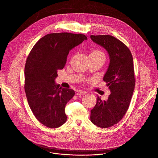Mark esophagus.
Segmentation results:
<instances>
[{
  "label": "esophagus",
  "instance_id": "34e87169",
  "mask_svg": "<svg viewBox=\"0 0 158 158\" xmlns=\"http://www.w3.org/2000/svg\"><path fill=\"white\" fill-rule=\"evenodd\" d=\"M75 94H76V95H81L85 94H86V92H85V91H82V90H76Z\"/></svg>",
  "mask_w": 158,
  "mask_h": 158
}]
</instances>
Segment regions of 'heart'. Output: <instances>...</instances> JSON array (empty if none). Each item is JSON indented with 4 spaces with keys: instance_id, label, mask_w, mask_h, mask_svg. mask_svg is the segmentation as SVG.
Returning a JSON list of instances; mask_svg holds the SVG:
<instances>
[{
    "instance_id": "1",
    "label": "heart",
    "mask_w": 158,
    "mask_h": 158,
    "mask_svg": "<svg viewBox=\"0 0 158 158\" xmlns=\"http://www.w3.org/2000/svg\"><path fill=\"white\" fill-rule=\"evenodd\" d=\"M90 55H92V56H102L105 58V55L103 53V52L99 50H94V51H92L91 53L90 54Z\"/></svg>"
}]
</instances>
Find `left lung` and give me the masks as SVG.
<instances>
[{
	"mask_svg": "<svg viewBox=\"0 0 158 158\" xmlns=\"http://www.w3.org/2000/svg\"><path fill=\"white\" fill-rule=\"evenodd\" d=\"M91 40L106 49L110 63L103 80L111 94L107 100L97 96L90 110V120L96 126L107 128L118 123L126 114L135 85L133 60L128 48L111 35H90Z\"/></svg>",
	"mask_w": 158,
	"mask_h": 158,
	"instance_id": "1",
	"label": "left lung"
}]
</instances>
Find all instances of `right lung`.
<instances>
[{
    "instance_id": "right-lung-1",
    "label": "right lung",
    "mask_w": 158,
    "mask_h": 158,
    "mask_svg": "<svg viewBox=\"0 0 158 158\" xmlns=\"http://www.w3.org/2000/svg\"><path fill=\"white\" fill-rule=\"evenodd\" d=\"M85 40L83 34H48L34 45L25 67V91L36 118L44 126L56 128L67 120L66 103L74 95L73 89L62 88L55 82L58 71L63 69L74 47Z\"/></svg>"
}]
</instances>
